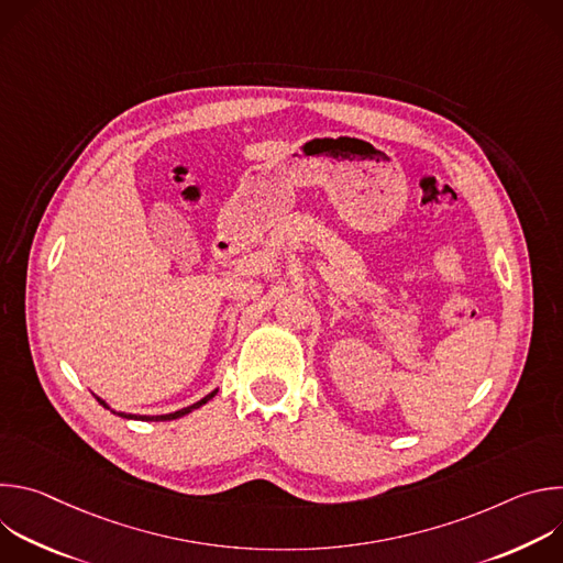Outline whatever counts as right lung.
<instances>
[{
    "label": "right lung",
    "instance_id": "1",
    "mask_svg": "<svg viewBox=\"0 0 563 563\" xmlns=\"http://www.w3.org/2000/svg\"><path fill=\"white\" fill-rule=\"evenodd\" d=\"M216 396V391H211V394H207L202 400H198V404H194V406H189V408H185V410H178V412H174V415H163V417H135V415H122L120 412V417H124V419H142V421H172V419H180V417H185V415H189L191 410H196V408H200V406H205L209 398H213ZM100 400V398H98ZM102 406H107L104 400H100Z\"/></svg>",
    "mask_w": 563,
    "mask_h": 563
}]
</instances>
